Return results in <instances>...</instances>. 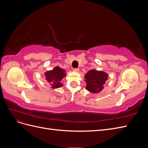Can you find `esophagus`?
Listing matches in <instances>:
<instances>
[{
  "mask_svg": "<svg viewBox=\"0 0 148 148\" xmlns=\"http://www.w3.org/2000/svg\"><path fill=\"white\" fill-rule=\"evenodd\" d=\"M74 71H76V72H78V71H79V69H73V70Z\"/></svg>",
  "mask_w": 148,
  "mask_h": 148,
  "instance_id": "34e87169",
  "label": "esophagus"
}]
</instances>
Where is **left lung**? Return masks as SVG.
I'll list each match as a JSON object with an SVG mask.
<instances>
[{
	"instance_id": "obj_1",
	"label": "left lung",
	"mask_w": 148,
	"mask_h": 148,
	"mask_svg": "<svg viewBox=\"0 0 148 148\" xmlns=\"http://www.w3.org/2000/svg\"><path fill=\"white\" fill-rule=\"evenodd\" d=\"M108 75L102 71L91 70L85 75L84 78L86 83V89L89 92L97 93L100 92L107 79Z\"/></svg>"
}]
</instances>
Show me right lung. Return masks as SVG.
Here are the masks:
<instances>
[{
	"instance_id": "right-lung-1",
	"label": "right lung",
	"mask_w": 148,
	"mask_h": 148,
	"mask_svg": "<svg viewBox=\"0 0 148 148\" xmlns=\"http://www.w3.org/2000/svg\"><path fill=\"white\" fill-rule=\"evenodd\" d=\"M65 71L60 68L59 66H56L52 70L48 71L45 73L46 78L49 83L52 84V88H58L62 86L60 83L62 79L65 77Z\"/></svg>"
}]
</instances>
